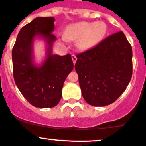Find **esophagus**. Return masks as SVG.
Returning a JSON list of instances; mask_svg holds the SVG:
<instances>
[{"label": "esophagus", "instance_id": "esophagus-1", "mask_svg": "<svg viewBox=\"0 0 146 146\" xmlns=\"http://www.w3.org/2000/svg\"><path fill=\"white\" fill-rule=\"evenodd\" d=\"M72 60H73V64H76V60H77V57H76V56L75 54H72Z\"/></svg>", "mask_w": 146, "mask_h": 146}]
</instances>
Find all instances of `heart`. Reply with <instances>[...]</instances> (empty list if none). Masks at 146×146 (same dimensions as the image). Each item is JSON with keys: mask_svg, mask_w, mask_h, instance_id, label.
<instances>
[{"mask_svg": "<svg viewBox=\"0 0 146 146\" xmlns=\"http://www.w3.org/2000/svg\"><path fill=\"white\" fill-rule=\"evenodd\" d=\"M107 33V25L103 22H81L68 25L65 36L69 40H77L78 46L89 48L99 44Z\"/></svg>", "mask_w": 146, "mask_h": 146, "instance_id": "obj_1", "label": "heart"}]
</instances>
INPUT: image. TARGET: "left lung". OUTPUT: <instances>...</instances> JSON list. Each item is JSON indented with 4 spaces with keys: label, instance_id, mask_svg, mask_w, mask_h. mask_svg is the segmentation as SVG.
<instances>
[{
    "label": "left lung",
    "instance_id": "1",
    "mask_svg": "<svg viewBox=\"0 0 146 146\" xmlns=\"http://www.w3.org/2000/svg\"><path fill=\"white\" fill-rule=\"evenodd\" d=\"M76 57L75 69L83 98L89 105H110L125 91L132 75V50L122 31Z\"/></svg>",
    "mask_w": 146,
    "mask_h": 146
}]
</instances>
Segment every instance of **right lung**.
Segmentation results:
<instances>
[{
    "label": "right lung",
    "mask_w": 146,
    "mask_h": 146,
    "mask_svg": "<svg viewBox=\"0 0 146 146\" xmlns=\"http://www.w3.org/2000/svg\"><path fill=\"white\" fill-rule=\"evenodd\" d=\"M54 29V17L35 18L21 29L12 49L16 84L31 105L40 108L58 104L64 82L73 69L70 54L65 56L52 54V44L57 39L52 33ZM37 35L44 37L49 46L47 59L40 67L32 62V44Z\"/></svg>",
    "instance_id": "1"
}]
</instances>
